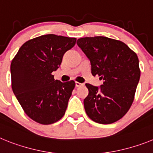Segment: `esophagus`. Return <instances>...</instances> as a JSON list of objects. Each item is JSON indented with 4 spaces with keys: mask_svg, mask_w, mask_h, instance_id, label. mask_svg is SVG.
Returning a JSON list of instances; mask_svg holds the SVG:
<instances>
[{
    "mask_svg": "<svg viewBox=\"0 0 153 153\" xmlns=\"http://www.w3.org/2000/svg\"><path fill=\"white\" fill-rule=\"evenodd\" d=\"M75 85H76V87H79V86H83V83H79V82H76Z\"/></svg>",
    "mask_w": 153,
    "mask_h": 153,
    "instance_id": "1",
    "label": "esophagus"
}]
</instances>
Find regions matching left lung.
Instances as JSON below:
<instances>
[{
  "mask_svg": "<svg viewBox=\"0 0 153 153\" xmlns=\"http://www.w3.org/2000/svg\"><path fill=\"white\" fill-rule=\"evenodd\" d=\"M76 44L90 60L93 76L103 79L100 86L86 83L89 90L83 100L86 114L98 123L117 122L134 100L140 78L137 55L123 42L106 36L83 37Z\"/></svg>",
  "mask_w": 153,
  "mask_h": 153,
  "instance_id": "8db88e82",
  "label": "left lung"
}]
</instances>
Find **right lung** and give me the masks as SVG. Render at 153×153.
I'll return each instance as SVG.
<instances>
[{
	"label": "right lung",
	"instance_id": "obj_1",
	"mask_svg": "<svg viewBox=\"0 0 153 153\" xmlns=\"http://www.w3.org/2000/svg\"><path fill=\"white\" fill-rule=\"evenodd\" d=\"M74 37L46 34L24 43L10 64L11 86L24 111L44 125L60 120L67 109L75 82L53 78L64 53L74 47Z\"/></svg>",
	"mask_w": 153,
	"mask_h": 153
}]
</instances>
